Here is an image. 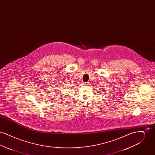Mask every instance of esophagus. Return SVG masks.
Returning <instances> with one entry per match:
<instances>
[{
    "mask_svg": "<svg viewBox=\"0 0 155 155\" xmlns=\"http://www.w3.org/2000/svg\"><path fill=\"white\" fill-rule=\"evenodd\" d=\"M88 84L89 82H84V85H88Z\"/></svg>",
    "mask_w": 155,
    "mask_h": 155,
    "instance_id": "obj_1",
    "label": "esophagus"
}]
</instances>
